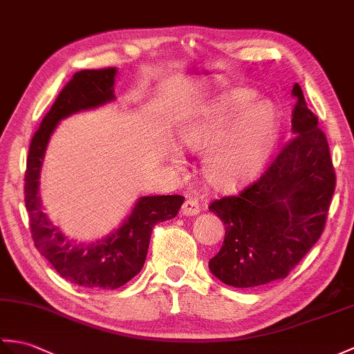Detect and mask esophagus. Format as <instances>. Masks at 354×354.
<instances>
[{
  "mask_svg": "<svg viewBox=\"0 0 354 354\" xmlns=\"http://www.w3.org/2000/svg\"><path fill=\"white\" fill-rule=\"evenodd\" d=\"M201 212V205L197 199H187L183 205L184 216H197Z\"/></svg>",
  "mask_w": 354,
  "mask_h": 354,
  "instance_id": "34e87169",
  "label": "esophagus"
}]
</instances>
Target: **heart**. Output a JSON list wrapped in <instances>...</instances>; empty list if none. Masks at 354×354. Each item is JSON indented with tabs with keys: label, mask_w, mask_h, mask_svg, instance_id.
Masks as SVG:
<instances>
[{
	"label": "heart",
	"mask_w": 354,
	"mask_h": 354,
	"mask_svg": "<svg viewBox=\"0 0 354 354\" xmlns=\"http://www.w3.org/2000/svg\"><path fill=\"white\" fill-rule=\"evenodd\" d=\"M257 101L258 95L252 90H236L185 128L180 137L188 149L205 151L224 136L211 147L203 164L205 176L214 187H231L248 178L276 142L281 129L279 111L271 102Z\"/></svg>",
	"instance_id": "obj_1"
}]
</instances>
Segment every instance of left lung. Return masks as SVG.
<instances>
[{
  "instance_id": "left-lung-1",
  "label": "left lung",
  "mask_w": 354,
  "mask_h": 354,
  "mask_svg": "<svg viewBox=\"0 0 354 354\" xmlns=\"http://www.w3.org/2000/svg\"><path fill=\"white\" fill-rule=\"evenodd\" d=\"M292 95L295 136L253 183L209 205L226 229L209 270L235 288L285 279L324 231L336 185L333 162L299 84Z\"/></svg>"
}]
</instances>
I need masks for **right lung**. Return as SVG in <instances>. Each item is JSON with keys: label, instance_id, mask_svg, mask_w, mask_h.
<instances>
[{"label": "right lung", "instance_id": "obj_1", "mask_svg": "<svg viewBox=\"0 0 354 354\" xmlns=\"http://www.w3.org/2000/svg\"><path fill=\"white\" fill-rule=\"evenodd\" d=\"M116 72L114 68L86 69L72 77L31 138L24 178L30 231L36 249L66 281L93 290H116L137 276L143 268L153 226L176 217L184 203L179 194L142 197L116 232L90 245L66 240L44 214L37 190L49 137L57 123L69 114L114 100Z\"/></svg>", "mask_w": 354, "mask_h": 354}]
</instances>
